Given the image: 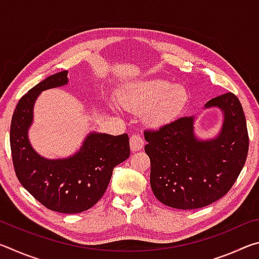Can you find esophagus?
Listing matches in <instances>:
<instances>
[{
    "label": "esophagus",
    "instance_id": "esophagus-1",
    "mask_svg": "<svg viewBox=\"0 0 259 259\" xmlns=\"http://www.w3.org/2000/svg\"><path fill=\"white\" fill-rule=\"evenodd\" d=\"M144 146V139L139 135H131L130 136V147L131 151H140Z\"/></svg>",
    "mask_w": 259,
    "mask_h": 259
}]
</instances>
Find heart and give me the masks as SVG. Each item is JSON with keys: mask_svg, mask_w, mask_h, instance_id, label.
<instances>
[{"mask_svg": "<svg viewBox=\"0 0 259 259\" xmlns=\"http://www.w3.org/2000/svg\"><path fill=\"white\" fill-rule=\"evenodd\" d=\"M188 100L187 90L164 78H148L129 83L120 95V102L129 111H143L147 124L161 125L171 121Z\"/></svg>", "mask_w": 259, "mask_h": 259, "instance_id": "obj_1", "label": "heart"}]
</instances>
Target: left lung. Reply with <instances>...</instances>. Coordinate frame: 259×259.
<instances>
[{
    "mask_svg": "<svg viewBox=\"0 0 259 259\" xmlns=\"http://www.w3.org/2000/svg\"><path fill=\"white\" fill-rule=\"evenodd\" d=\"M224 119L214 138L194 133V116H184L144 133L151 160V187L168 207L198 209L213 203L233 186L247 159L249 137L240 100L227 93L210 99Z\"/></svg>",
    "mask_w": 259,
    "mask_h": 259,
    "instance_id": "left-lung-1",
    "label": "left lung"
}]
</instances>
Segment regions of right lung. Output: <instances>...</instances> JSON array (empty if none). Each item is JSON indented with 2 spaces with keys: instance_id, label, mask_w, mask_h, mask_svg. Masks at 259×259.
Wrapping results in <instances>:
<instances>
[{
  "instance_id": "add662e5",
  "label": "right lung",
  "mask_w": 259,
  "mask_h": 259,
  "mask_svg": "<svg viewBox=\"0 0 259 259\" xmlns=\"http://www.w3.org/2000/svg\"><path fill=\"white\" fill-rule=\"evenodd\" d=\"M67 71L48 76L24 95L16 106L10 125V146L17 178L38 202L63 213L85 211L98 202L113 169L130 155L126 134L90 133L82 146L65 159H47L29 143L34 104L42 91L68 83Z\"/></svg>"
}]
</instances>
